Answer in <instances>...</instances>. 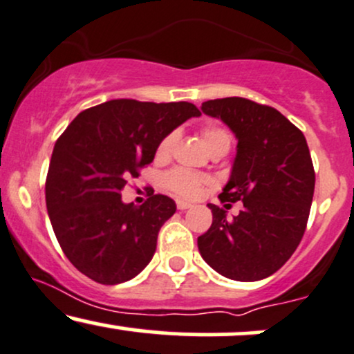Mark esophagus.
<instances>
[{
	"label": "esophagus",
	"instance_id": "obj_1",
	"mask_svg": "<svg viewBox=\"0 0 354 354\" xmlns=\"http://www.w3.org/2000/svg\"><path fill=\"white\" fill-rule=\"evenodd\" d=\"M176 206H178V209L185 211V209H189L191 204H189L188 201H183V199H178V201H176Z\"/></svg>",
	"mask_w": 354,
	"mask_h": 354
}]
</instances>
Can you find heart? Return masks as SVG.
Segmentation results:
<instances>
[{
    "instance_id": "obj_1",
    "label": "heart",
    "mask_w": 354,
    "mask_h": 354,
    "mask_svg": "<svg viewBox=\"0 0 354 354\" xmlns=\"http://www.w3.org/2000/svg\"><path fill=\"white\" fill-rule=\"evenodd\" d=\"M201 138L204 145L209 148V151H227L232 142L231 133L225 129H221V127H204L201 130ZM178 142H180V131L173 130L169 131L168 135H165L163 138L160 140L158 147H156V160L171 158ZM165 185L169 191L181 196V198H196V196L201 193L204 186L207 185V180L201 176V174L189 171V169L186 168H174L165 176Z\"/></svg>"
}]
</instances>
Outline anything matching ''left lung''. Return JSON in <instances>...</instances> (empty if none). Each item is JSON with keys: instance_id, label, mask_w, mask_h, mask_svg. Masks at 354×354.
<instances>
[{"instance_id": "obj_1", "label": "left lung", "mask_w": 354, "mask_h": 354, "mask_svg": "<svg viewBox=\"0 0 354 354\" xmlns=\"http://www.w3.org/2000/svg\"><path fill=\"white\" fill-rule=\"evenodd\" d=\"M201 110L236 133L237 155L221 203L242 211L229 219L207 204L212 224L198 237L203 259L239 282L262 280L280 269L299 247L310 216L315 169L300 129L279 110L242 97L204 102Z\"/></svg>"}]
</instances>
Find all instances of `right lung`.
Returning a JSON list of instances; mask_svg holds the SVG:
<instances>
[{
    "instance_id": "1",
    "label": "right lung",
    "mask_w": 354,
    "mask_h": 354,
    "mask_svg": "<svg viewBox=\"0 0 354 354\" xmlns=\"http://www.w3.org/2000/svg\"><path fill=\"white\" fill-rule=\"evenodd\" d=\"M198 115L189 102L109 100L80 112L57 138L46 206L62 252L93 282H127L151 261L176 204L165 194L123 204L120 191L151 163L165 135Z\"/></svg>"
}]
</instances>
